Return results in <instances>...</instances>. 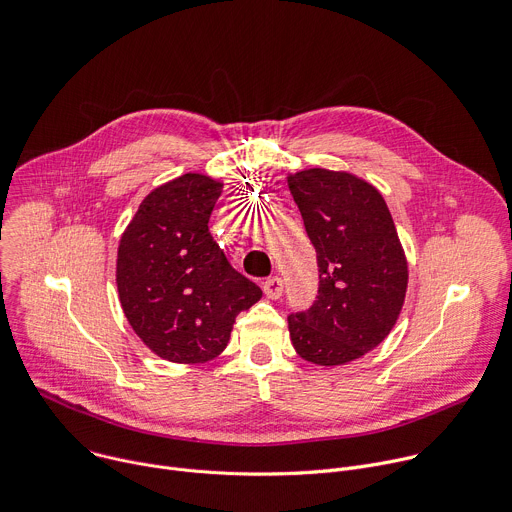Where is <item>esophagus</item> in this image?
Segmentation results:
<instances>
[{
	"label": "esophagus",
	"mask_w": 512,
	"mask_h": 512,
	"mask_svg": "<svg viewBox=\"0 0 512 512\" xmlns=\"http://www.w3.org/2000/svg\"><path fill=\"white\" fill-rule=\"evenodd\" d=\"M264 294L268 296V298H272V300H276V298H280L282 296V288H284V284H282V278H278V276H270L266 282H264Z\"/></svg>",
	"instance_id": "34e87169"
}]
</instances>
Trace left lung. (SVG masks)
<instances>
[{
    "mask_svg": "<svg viewBox=\"0 0 512 512\" xmlns=\"http://www.w3.org/2000/svg\"><path fill=\"white\" fill-rule=\"evenodd\" d=\"M319 262V296L288 317L294 351L335 367L373 351L395 327L407 258L381 193L365 179L323 167L288 173Z\"/></svg>",
    "mask_w": 512,
    "mask_h": 512,
    "instance_id": "obj_1",
    "label": "left lung"
}]
</instances>
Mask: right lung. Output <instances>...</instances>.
I'll return each instance as SVG.
<instances>
[{
    "mask_svg": "<svg viewBox=\"0 0 512 512\" xmlns=\"http://www.w3.org/2000/svg\"><path fill=\"white\" fill-rule=\"evenodd\" d=\"M224 183L185 173L155 187L125 228L117 288L137 337L161 359L206 363L230 341L236 317L262 290L236 272L208 222Z\"/></svg>",
    "mask_w": 512,
    "mask_h": 512,
    "instance_id": "obj_1",
    "label": "right lung"
}]
</instances>
